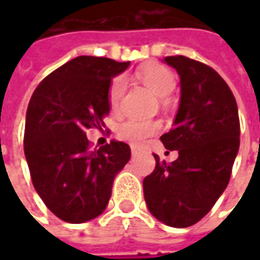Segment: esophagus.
<instances>
[{"mask_svg":"<svg viewBox=\"0 0 260 260\" xmlns=\"http://www.w3.org/2000/svg\"><path fill=\"white\" fill-rule=\"evenodd\" d=\"M132 155L133 156L139 155V149H137L136 146H132Z\"/></svg>","mask_w":260,"mask_h":260,"instance_id":"obj_1","label":"esophagus"}]
</instances>
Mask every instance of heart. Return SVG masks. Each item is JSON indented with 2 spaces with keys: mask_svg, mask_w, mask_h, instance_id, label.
<instances>
[{
  "mask_svg": "<svg viewBox=\"0 0 260 260\" xmlns=\"http://www.w3.org/2000/svg\"><path fill=\"white\" fill-rule=\"evenodd\" d=\"M140 79L152 92L159 96H168L174 91L175 75L165 66L153 65L143 69L140 74ZM125 91L124 76H117L113 79L108 89V103L111 110H117L121 101V96ZM159 130V124L153 121H140V120H128L117 128V136L120 140L127 142L132 146H142L147 137L153 136Z\"/></svg>",
  "mask_w": 260,
  "mask_h": 260,
  "instance_id": "obj_1",
  "label": "heart"
}]
</instances>
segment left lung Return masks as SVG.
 Wrapping results in <instances>:
<instances>
[{"label": "left lung", "instance_id": "1", "mask_svg": "<svg viewBox=\"0 0 260 260\" xmlns=\"http://www.w3.org/2000/svg\"><path fill=\"white\" fill-rule=\"evenodd\" d=\"M164 62L179 75L181 100L174 128L160 136L178 159H156L155 171L143 179L150 214L164 224L184 229L200 221L224 192L240 145L235 95L213 68L185 56Z\"/></svg>", "mask_w": 260, "mask_h": 260}]
</instances>
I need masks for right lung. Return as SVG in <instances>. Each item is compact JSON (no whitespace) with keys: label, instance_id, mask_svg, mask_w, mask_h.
Wrapping results in <instances>:
<instances>
[{"label":"right lung","instance_id":"add662e5","mask_svg":"<svg viewBox=\"0 0 260 260\" xmlns=\"http://www.w3.org/2000/svg\"><path fill=\"white\" fill-rule=\"evenodd\" d=\"M130 62L78 56L39 84L30 98L24 155L46 207L72 224L101 215L117 174L130 160V146L111 140L91 150L86 130L110 114L111 79Z\"/></svg>","mask_w":260,"mask_h":260}]
</instances>
